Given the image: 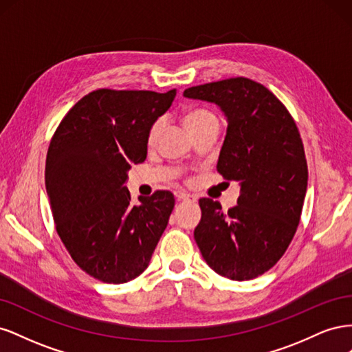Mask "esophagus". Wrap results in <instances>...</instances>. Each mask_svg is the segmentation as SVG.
I'll use <instances>...</instances> for the list:
<instances>
[{
  "label": "esophagus",
  "mask_w": 352,
  "mask_h": 352,
  "mask_svg": "<svg viewBox=\"0 0 352 352\" xmlns=\"http://www.w3.org/2000/svg\"><path fill=\"white\" fill-rule=\"evenodd\" d=\"M175 197L180 201H195L197 197L195 195H190L188 192H182V190H176L175 192Z\"/></svg>",
  "instance_id": "34e87169"
}]
</instances>
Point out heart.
I'll return each instance as SVG.
<instances>
[{"instance_id": "b5f03b06", "label": "heart", "mask_w": 352, "mask_h": 352, "mask_svg": "<svg viewBox=\"0 0 352 352\" xmlns=\"http://www.w3.org/2000/svg\"><path fill=\"white\" fill-rule=\"evenodd\" d=\"M206 123H219L217 117L212 114L208 110H202V109H197L185 114V124L188 127L189 132H192L197 127L206 124ZM164 126V120L163 119H157L148 129V135H146V144L153 146L157 144L160 135H162Z\"/></svg>"}]
</instances>
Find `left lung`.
Listing matches in <instances>:
<instances>
[{"mask_svg":"<svg viewBox=\"0 0 352 352\" xmlns=\"http://www.w3.org/2000/svg\"><path fill=\"white\" fill-rule=\"evenodd\" d=\"M184 97L212 102L228 119L217 172L241 185L238 206L201 198L194 238L216 273L250 280L280 260L295 235L308 168L300 132L285 105L261 83L230 78L188 88Z\"/></svg>","mask_w":352,"mask_h":352,"instance_id":"8db88e82","label":"left lung"}]
</instances>
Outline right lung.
I'll return each instance as SVG.
<instances>
[{"label": "right lung", "mask_w": 352, "mask_h": 352, "mask_svg": "<svg viewBox=\"0 0 352 352\" xmlns=\"http://www.w3.org/2000/svg\"><path fill=\"white\" fill-rule=\"evenodd\" d=\"M175 97L176 89L92 91L50 142L45 186L57 233L73 261L104 283H126L148 267L172 214V192L132 204L124 182L146 158L148 129Z\"/></svg>", "instance_id": "1"}]
</instances>
